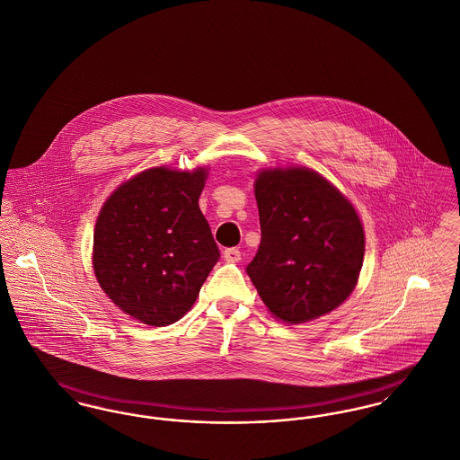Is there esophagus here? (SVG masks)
Here are the masks:
<instances>
[{
	"instance_id": "esophagus-1",
	"label": "esophagus",
	"mask_w": 460,
	"mask_h": 460,
	"mask_svg": "<svg viewBox=\"0 0 460 460\" xmlns=\"http://www.w3.org/2000/svg\"><path fill=\"white\" fill-rule=\"evenodd\" d=\"M224 261L226 262H240L241 261V252L238 248H227V250H224Z\"/></svg>"
}]
</instances>
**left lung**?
Here are the masks:
<instances>
[{"label":"left lung","mask_w":460,"mask_h":460,"mask_svg":"<svg viewBox=\"0 0 460 460\" xmlns=\"http://www.w3.org/2000/svg\"><path fill=\"white\" fill-rule=\"evenodd\" d=\"M253 191L262 240L246 272L270 315L304 324L338 308L358 283L366 253L353 203L302 165L259 169Z\"/></svg>","instance_id":"1"}]
</instances>
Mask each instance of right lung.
Instances as JSON below:
<instances>
[{"label":"right lung","mask_w":460,"mask_h":460,"mask_svg":"<svg viewBox=\"0 0 460 460\" xmlns=\"http://www.w3.org/2000/svg\"><path fill=\"white\" fill-rule=\"evenodd\" d=\"M208 167H152L113 190L94 224L93 270L110 300L146 326L174 324L219 261L198 199Z\"/></svg>","instance_id":"1"}]
</instances>
